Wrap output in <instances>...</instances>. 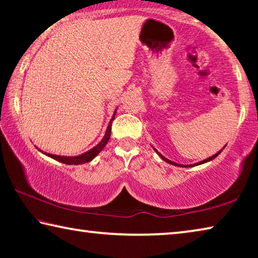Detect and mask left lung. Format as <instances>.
I'll return each instance as SVG.
<instances>
[{
    "label": "left lung",
    "mask_w": 258,
    "mask_h": 258,
    "mask_svg": "<svg viewBox=\"0 0 258 258\" xmlns=\"http://www.w3.org/2000/svg\"><path fill=\"white\" fill-rule=\"evenodd\" d=\"M223 149H224V148H223ZM157 151V150H156ZM221 152H222V150L221 151H218L217 152V154H215V155H214V156H212V157H209V158H207V159H205V160H203V161H200V163H197V164H194V165H189V166H197V165H200V164H204V163H207V161H209V160H212V159H214V158H216V157L218 156V155H220L221 154ZM157 154H158V151H157ZM160 157H161V159H163V160H165L166 161V163H169V164H172V165H175V166H180V165H177L176 163H173V161H171V160H168L167 158H165V157L164 156H161L160 154H158Z\"/></svg>",
    "instance_id": "1"
}]
</instances>
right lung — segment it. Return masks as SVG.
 <instances>
[{
    "instance_id": "1",
    "label": "right lung",
    "mask_w": 258,
    "mask_h": 258,
    "mask_svg": "<svg viewBox=\"0 0 258 258\" xmlns=\"http://www.w3.org/2000/svg\"><path fill=\"white\" fill-rule=\"evenodd\" d=\"M115 118V115L110 120V123H109V126L107 128V132L104 134L103 139L101 140V142L99 143V145L95 146L93 149H91L90 151L85 152V154H83L81 156H76V157H61V156H55V155H50V154H46L51 158H53L55 160L60 161V163H63V164H67V165H80V164H85V163H89V161L92 160L95 156H97L100 151H101L104 146L107 145L109 139H110V134H111V121Z\"/></svg>"
}]
</instances>
